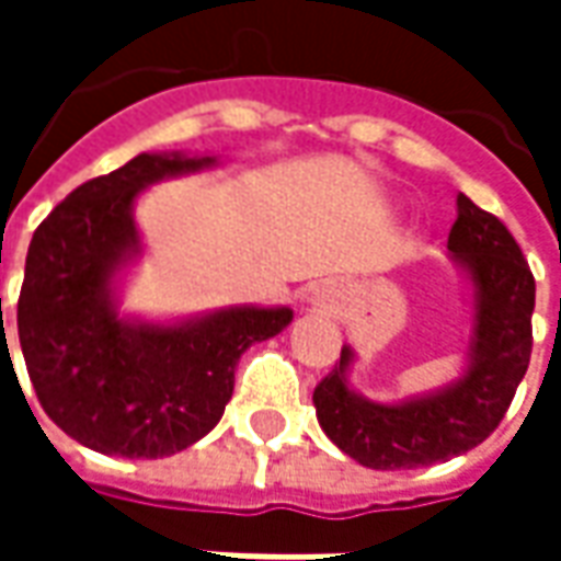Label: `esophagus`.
<instances>
[{
    "instance_id": "1",
    "label": "esophagus",
    "mask_w": 561,
    "mask_h": 561,
    "mask_svg": "<svg viewBox=\"0 0 561 561\" xmlns=\"http://www.w3.org/2000/svg\"><path fill=\"white\" fill-rule=\"evenodd\" d=\"M328 297H330V294L324 291V288H321V291H316V300H318V304H321V306L328 304Z\"/></svg>"
}]
</instances>
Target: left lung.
Wrapping results in <instances>:
<instances>
[{"label":"left lung","instance_id":"left-lung-1","mask_svg":"<svg viewBox=\"0 0 561 561\" xmlns=\"http://www.w3.org/2000/svg\"><path fill=\"white\" fill-rule=\"evenodd\" d=\"M447 245L474 282L469 373L435 397L378 405L345 385L352 352L318 381V423L330 442L369 469H421L478 447L505 417L531 357L535 276L523 249L493 213L457 197Z\"/></svg>","mask_w":561,"mask_h":561}]
</instances>
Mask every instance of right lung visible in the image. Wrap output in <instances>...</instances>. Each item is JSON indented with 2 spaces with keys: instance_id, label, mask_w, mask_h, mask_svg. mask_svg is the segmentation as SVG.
<instances>
[{
  "instance_id": "add662e5",
  "label": "right lung",
  "mask_w": 561,
  "mask_h": 561,
  "mask_svg": "<svg viewBox=\"0 0 561 561\" xmlns=\"http://www.w3.org/2000/svg\"><path fill=\"white\" fill-rule=\"evenodd\" d=\"M207 164L140 152L78 185L32 233L18 300L26 373L47 417L99 454L159 459L195 445L231 400L240 354L291 324V309H225L176 328L116 318L111 276L138 252L135 197Z\"/></svg>"
}]
</instances>
